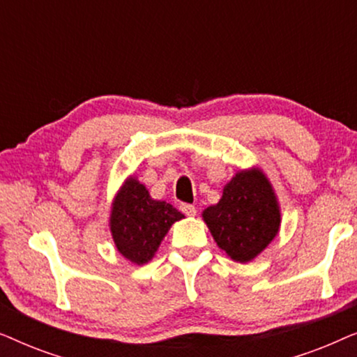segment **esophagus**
I'll list each match as a JSON object with an SVG mask.
<instances>
[{"label":"esophagus","mask_w":357,"mask_h":357,"mask_svg":"<svg viewBox=\"0 0 357 357\" xmlns=\"http://www.w3.org/2000/svg\"><path fill=\"white\" fill-rule=\"evenodd\" d=\"M180 209H182V213L187 214V216H195V214H197V208H195L193 204H182Z\"/></svg>","instance_id":"esophagus-1"}]
</instances>
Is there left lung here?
<instances>
[{
	"instance_id": "obj_1",
	"label": "left lung",
	"mask_w": 357,
	"mask_h": 357,
	"mask_svg": "<svg viewBox=\"0 0 357 357\" xmlns=\"http://www.w3.org/2000/svg\"><path fill=\"white\" fill-rule=\"evenodd\" d=\"M214 241L232 260L247 263L265 250L280 231L275 192L261 170H242L226 187L218 204L203 211Z\"/></svg>"
}]
</instances>
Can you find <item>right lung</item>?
<instances>
[{"instance_id": "1", "label": "right lung", "mask_w": 357, "mask_h": 357, "mask_svg": "<svg viewBox=\"0 0 357 357\" xmlns=\"http://www.w3.org/2000/svg\"><path fill=\"white\" fill-rule=\"evenodd\" d=\"M182 218L172 204L155 202L143 183L130 177L115 197L110 214L116 250L136 265H144L154 257L170 226Z\"/></svg>"}]
</instances>
